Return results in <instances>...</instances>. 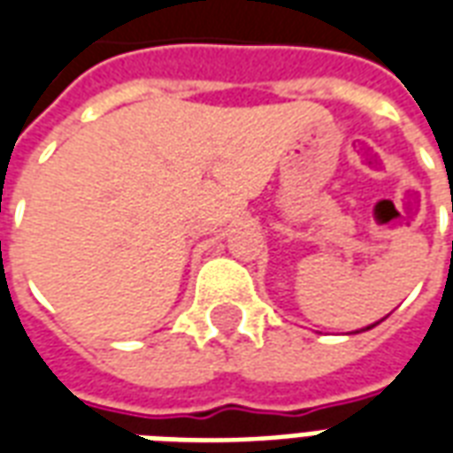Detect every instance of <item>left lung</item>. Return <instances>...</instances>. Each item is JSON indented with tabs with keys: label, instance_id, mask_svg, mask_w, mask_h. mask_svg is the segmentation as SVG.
Segmentation results:
<instances>
[{
	"label": "left lung",
	"instance_id": "1",
	"mask_svg": "<svg viewBox=\"0 0 453 453\" xmlns=\"http://www.w3.org/2000/svg\"><path fill=\"white\" fill-rule=\"evenodd\" d=\"M379 323H380V320H379ZM379 323H373V325H369V327H364V330H371V327H376V325H379Z\"/></svg>",
	"mask_w": 453,
	"mask_h": 453
}]
</instances>
